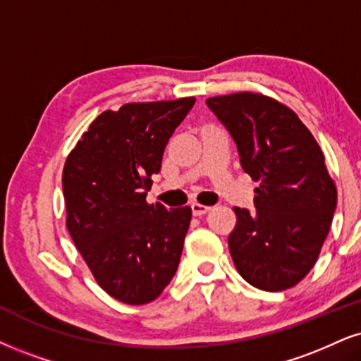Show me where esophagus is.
<instances>
[{"mask_svg": "<svg viewBox=\"0 0 361 361\" xmlns=\"http://www.w3.org/2000/svg\"><path fill=\"white\" fill-rule=\"evenodd\" d=\"M190 209H192L194 216H204V214H207L209 211H211V207L202 206V204H199V202H192V206H190Z\"/></svg>", "mask_w": 361, "mask_h": 361, "instance_id": "1", "label": "esophagus"}]
</instances>
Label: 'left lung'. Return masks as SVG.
I'll return each mask as SVG.
<instances>
[{
    "mask_svg": "<svg viewBox=\"0 0 361 361\" xmlns=\"http://www.w3.org/2000/svg\"><path fill=\"white\" fill-rule=\"evenodd\" d=\"M206 104L238 145L243 171L259 182L256 211L234 207L228 241L235 269L264 291L293 288L317 262L336 209L322 149L298 115L269 97L241 92Z\"/></svg>",
    "mask_w": 361,
    "mask_h": 361,
    "instance_id": "obj_1",
    "label": "left lung"
}]
</instances>
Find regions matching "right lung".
<instances>
[{
	"label": "right lung",
	"mask_w": 361,
	"mask_h": 361,
	"mask_svg": "<svg viewBox=\"0 0 361 361\" xmlns=\"http://www.w3.org/2000/svg\"><path fill=\"white\" fill-rule=\"evenodd\" d=\"M195 99L100 114L66 157V228L97 283L127 305L154 301L179 266L192 211L145 201L169 139Z\"/></svg>",
	"instance_id": "obj_1"
}]
</instances>
